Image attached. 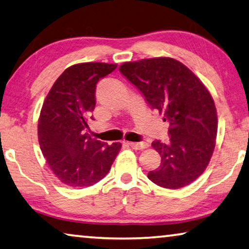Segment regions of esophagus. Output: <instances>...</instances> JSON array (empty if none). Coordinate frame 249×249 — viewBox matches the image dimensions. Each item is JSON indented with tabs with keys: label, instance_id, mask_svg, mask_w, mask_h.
Returning a JSON list of instances; mask_svg holds the SVG:
<instances>
[{
	"label": "esophagus",
	"instance_id": "1",
	"mask_svg": "<svg viewBox=\"0 0 249 249\" xmlns=\"http://www.w3.org/2000/svg\"><path fill=\"white\" fill-rule=\"evenodd\" d=\"M128 145L132 148H134V150H143V148H146L148 146V144L146 142H139V143L129 142Z\"/></svg>",
	"mask_w": 249,
	"mask_h": 249
}]
</instances>
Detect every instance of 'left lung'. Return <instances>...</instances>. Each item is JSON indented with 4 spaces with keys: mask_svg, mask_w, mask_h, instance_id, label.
<instances>
[{
    "mask_svg": "<svg viewBox=\"0 0 249 249\" xmlns=\"http://www.w3.org/2000/svg\"><path fill=\"white\" fill-rule=\"evenodd\" d=\"M120 71L170 123L169 143H152L161 164L147 178L166 189L192 183L209 164L216 145L218 118L209 90L187 66L169 57L124 62Z\"/></svg>",
    "mask_w": 249,
    "mask_h": 249,
    "instance_id": "left-lung-1",
    "label": "left lung"
}]
</instances>
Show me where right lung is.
I'll use <instances>...</instances> for the list:
<instances>
[{
    "label": "right lung",
    "mask_w": 249,
    "mask_h": 249,
    "mask_svg": "<svg viewBox=\"0 0 249 249\" xmlns=\"http://www.w3.org/2000/svg\"><path fill=\"white\" fill-rule=\"evenodd\" d=\"M116 67L105 62L70 66L43 102L38 122L40 148L51 171L69 187L97 183L108 173L122 147L118 142L107 145L85 133L95 109L96 84Z\"/></svg>",
    "instance_id": "1"
}]
</instances>
